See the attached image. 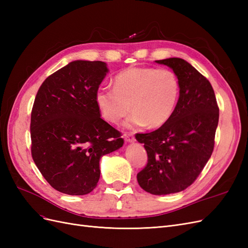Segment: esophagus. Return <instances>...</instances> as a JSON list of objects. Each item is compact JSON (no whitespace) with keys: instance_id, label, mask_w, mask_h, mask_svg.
I'll use <instances>...</instances> for the list:
<instances>
[{"instance_id":"1","label":"esophagus","mask_w":248,"mask_h":248,"mask_svg":"<svg viewBox=\"0 0 248 248\" xmlns=\"http://www.w3.org/2000/svg\"><path fill=\"white\" fill-rule=\"evenodd\" d=\"M125 140L127 142H134L136 141V138H134L132 133H127V134H125Z\"/></svg>"}]
</instances>
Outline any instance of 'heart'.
<instances>
[{
	"label": "heart",
	"mask_w": 248,
	"mask_h": 248,
	"mask_svg": "<svg viewBox=\"0 0 248 248\" xmlns=\"http://www.w3.org/2000/svg\"><path fill=\"white\" fill-rule=\"evenodd\" d=\"M179 94V79L171 70L130 67L115 77L114 88L101 86L96 90L95 103L109 123H118L131 106L134 111L124 122L126 128L146 125L157 128L174 114Z\"/></svg>",
	"instance_id": "heart-1"
}]
</instances>
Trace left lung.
I'll list each match as a JSON object with an SVG mask.
<instances>
[{
    "mask_svg": "<svg viewBox=\"0 0 248 248\" xmlns=\"http://www.w3.org/2000/svg\"><path fill=\"white\" fill-rule=\"evenodd\" d=\"M155 62L174 71L180 94L166 124L136 136L148 154L137 178L145 191L163 196L186 189L201 174L213 152L219 109L211 84L191 64L180 58Z\"/></svg>",
    "mask_w": 248,
    "mask_h": 248,
    "instance_id": "obj_1",
    "label": "left lung"
}]
</instances>
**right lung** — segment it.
<instances>
[{
    "label": "right lung",
    "instance_id": "obj_1",
    "mask_svg": "<svg viewBox=\"0 0 248 248\" xmlns=\"http://www.w3.org/2000/svg\"><path fill=\"white\" fill-rule=\"evenodd\" d=\"M107 63L77 60L52 73L38 90L31 115L32 157L51 187L70 196L90 193L100 178V159L124 144L100 118L95 92Z\"/></svg>",
    "mask_w": 248,
    "mask_h": 248
}]
</instances>
